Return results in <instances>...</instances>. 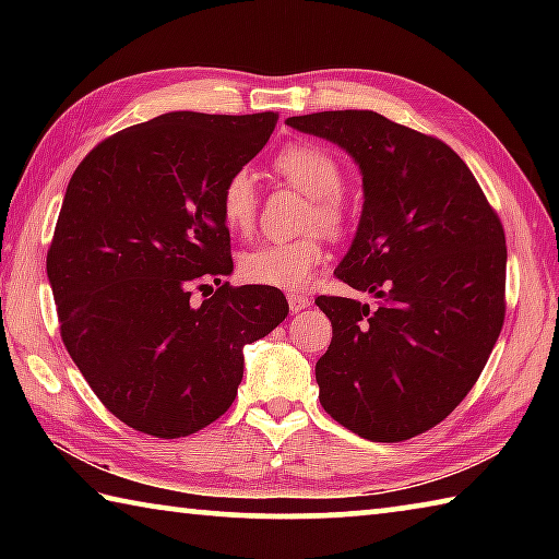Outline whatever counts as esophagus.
Segmentation results:
<instances>
[{
    "label": "esophagus",
    "instance_id": "obj_1",
    "mask_svg": "<svg viewBox=\"0 0 559 559\" xmlns=\"http://www.w3.org/2000/svg\"><path fill=\"white\" fill-rule=\"evenodd\" d=\"M288 308H290V313H300V310L310 308V298L298 296V293H288Z\"/></svg>",
    "mask_w": 559,
    "mask_h": 559
}]
</instances>
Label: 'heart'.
<instances>
[{
	"mask_svg": "<svg viewBox=\"0 0 559 559\" xmlns=\"http://www.w3.org/2000/svg\"><path fill=\"white\" fill-rule=\"evenodd\" d=\"M273 167L313 200L310 224L333 236L345 229L347 210L340 200L345 175L328 147L316 143L286 145L273 159ZM219 214L231 234L246 236L253 229L259 216V185L251 169L241 167L226 177L219 192ZM325 257V246L318 236L298 241H263L241 253L239 273L253 286L298 290L308 286Z\"/></svg>",
	"mask_w": 559,
	"mask_h": 559,
	"instance_id": "b5f03b06",
	"label": "heart"
}]
</instances>
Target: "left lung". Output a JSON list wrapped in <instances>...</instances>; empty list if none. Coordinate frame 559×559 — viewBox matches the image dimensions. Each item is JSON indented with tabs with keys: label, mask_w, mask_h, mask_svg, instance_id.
Wrapping results in <instances>:
<instances>
[{
	"label": "left lung",
	"mask_w": 559,
	"mask_h": 559,
	"mask_svg": "<svg viewBox=\"0 0 559 559\" xmlns=\"http://www.w3.org/2000/svg\"><path fill=\"white\" fill-rule=\"evenodd\" d=\"M353 155L362 216L337 278L380 308L320 296L333 323L320 404L357 437L404 441L437 427L484 372L506 318V234L466 163L374 110L286 120Z\"/></svg>",
	"instance_id": "1"
}]
</instances>
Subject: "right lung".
Listing matches in <instances>:
<instances>
[{"instance_id": "right-lung-1", "label": "right lung", "mask_w": 559, "mask_h": 559, "mask_svg": "<svg viewBox=\"0 0 559 559\" xmlns=\"http://www.w3.org/2000/svg\"><path fill=\"white\" fill-rule=\"evenodd\" d=\"M276 120L165 112L75 167L46 273L71 359L135 431L179 439L210 427L239 390L243 345L288 316L278 288L224 283L234 261L219 214L226 177L261 153Z\"/></svg>"}]
</instances>
